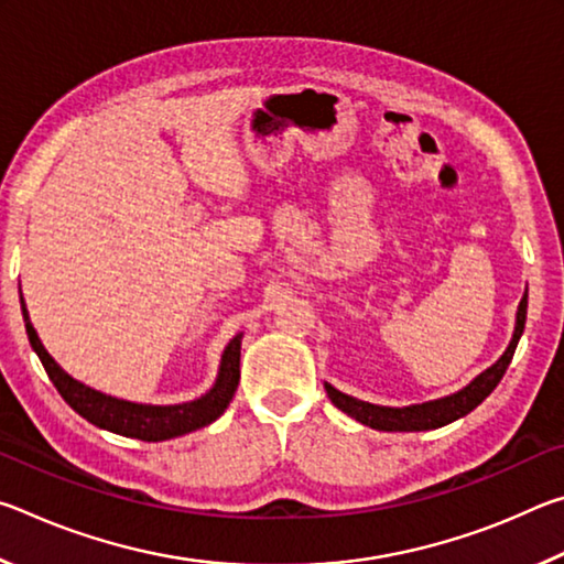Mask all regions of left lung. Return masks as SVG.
<instances>
[{"label":"left lung","mask_w":564,"mask_h":564,"mask_svg":"<svg viewBox=\"0 0 564 564\" xmlns=\"http://www.w3.org/2000/svg\"><path fill=\"white\" fill-rule=\"evenodd\" d=\"M524 318H528V291H524L522 301L518 305V321H514V333L508 350L502 352L495 366H490L485 373L477 376L470 386H465L463 390H457V393L447 398L431 400V403H420V405H408V408H386V405H373V403H366V400L350 398L328 383H326V393L330 398V403L340 408L343 413L356 417L362 425L376 427V431H388V433L435 431V427H443L447 423H453V420L470 413V410H475L495 388H498L505 370H508L510 360L514 356V348H518V340L524 330Z\"/></svg>","instance_id":"8db88e82"}]
</instances>
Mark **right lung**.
<instances>
[{"label":"right lung","instance_id":"1","mask_svg":"<svg viewBox=\"0 0 564 564\" xmlns=\"http://www.w3.org/2000/svg\"><path fill=\"white\" fill-rule=\"evenodd\" d=\"M19 301H22V316L26 326V336L36 356H40L46 376L59 390V395L69 403L76 413L87 417L91 425L104 427V431L137 437V441L147 443H159V441H171V437L186 435L191 431H198L208 423H214L216 417H221L224 410L231 403V398L238 388V378H241V333L228 343L224 356H221V368H218L216 383L208 390L206 395L191 400V403H178V405H147V403H131V400H119L111 395H104L99 390L74 380L69 373H64L46 348L42 346L40 336L30 321V313H26V305L22 293H19Z\"/></svg>","mask_w":564,"mask_h":564}]
</instances>
